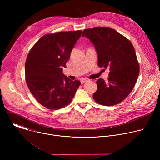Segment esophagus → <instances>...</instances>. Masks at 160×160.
<instances>
[{"label":"esophagus","mask_w":160,"mask_h":160,"mask_svg":"<svg viewBox=\"0 0 160 160\" xmlns=\"http://www.w3.org/2000/svg\"><path fill=\"white\" fill-rule=\"evenodd\" d=\"M88 79H86V78L82 79V80H81V83L83 84V83H85V82H88Z\"/></svg>","instance_id":"1"}]
</instances>
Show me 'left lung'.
I'll use <instances>...</instances> for the list:
<instances>
[{
  "mask_svg": "<svg viewBox=\"0 0 160 160\" xmlns=\"http://www.w3.org/2000/svg\"><path fill=\"white\" fill-rule=\"evenodd\" d=\"M82 36L94 44L98 66L109 68L110 70L107 82L102 78L97 80L94 101L107 106L119 104L131 92L139 74V64L133 45L115 30L108 27L85 29Z\"/></svg>",
  "mask_w": 160,
  "mask_h": 160,
  "instance_id": "obj_1",
  "label": "left lung"
}]
</instances>
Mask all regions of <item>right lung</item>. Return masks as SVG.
<instances>
[{"label": "right lung", "instance_id": "right-lung-1", "mask_svg": "<svg viewBox=\"0 0 160 160\" xmlns=\"http://www.w3.org/2000/svg\"><path fill=\"white\" fill-rule=\"evenodd\" d=\"M81 33L82 30H77L45 35L27 56L25 71L28 87L48 109H58L69 104L81 84L62 73Z\"/></svg>", "mask_w": 160, "mask_h": 160}]
</instances>
